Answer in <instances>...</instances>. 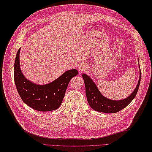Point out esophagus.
Masks as SVG:
<instances>
[{"label": "esophagus", "instance_id": "34e87169", "mask_svg": "<svg viewBox=\"0 0 152 152\" xmlns=\"http://www.w3.org/2000/svg\"><path fill=\"white\" fill-rule=\"evenodd\" d=\"M87 69H88V66H87L86 64L84 63L80 64L78 66V70L80 71V72H82V71H84Z\"/></svg>", "mask_w": 152, "mask_h": 152}]
</instances>
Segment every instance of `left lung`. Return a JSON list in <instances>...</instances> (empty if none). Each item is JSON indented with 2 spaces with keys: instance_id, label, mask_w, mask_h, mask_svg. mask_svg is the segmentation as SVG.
<instances>
[{
  "instance_id": "8db88e82",
  "label": "left lung",
  "mask_w": 152,
  "mask_h": 152,
  "mask_svg": "<svg viewBox=\"0 0 152 152\" xmlns=\"http://www.w3.org/2000/svg\"><path fill=\"white\" fill-rule=\"evenodd\" d=\"M138 65H139V61H138ZM139 72V80H138V83L134 91L127 98L121 100H112L105 97L99 91L97 86H96L93 80L86 74L83 73L82 74V77L86 86L87 99H88L89 106L95 111L108 113V114H112V113H115L121 110L123 108L126 107L133 101L137 95L140 83V69Z\"/></svg>"
}]
</instances>
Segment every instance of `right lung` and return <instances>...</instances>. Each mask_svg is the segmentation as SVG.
Here are the masks:
<instances>
[{
    "label": "right lung",
    "mask_w": 152,
    "mask_h": 152,
    "mask_svg": "<svg viewBox=\"0 0 152 152\" xmlns=\"http://www.w3.org/2000/svg\"><path fill=\"white\" fill-rule=\"evenodd\" d=\"M16 54L14 63V81L22 101L34 110L41 112L52 111L62 103L70 80L78 75L76 69L66 70L59 78L49 83L38 85L24 76L19 64V53Z\"/></svg>",
    "instance_id": "right-lung-1"
}]
</instances>
